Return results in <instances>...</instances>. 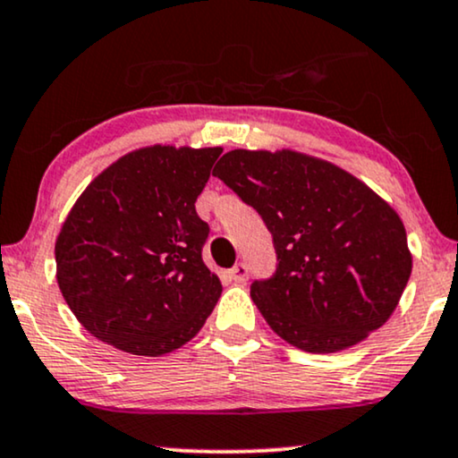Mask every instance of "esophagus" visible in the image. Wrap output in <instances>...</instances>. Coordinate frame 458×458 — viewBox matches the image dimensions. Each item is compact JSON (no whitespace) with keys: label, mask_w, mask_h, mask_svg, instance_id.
Listing matches in <instances>:
<instances>
[{"label":"esophagus","mask_w":458,"mask_h":458,"mask_svg":"<svg viewBox=\"0 0 458 458\" xmlns=\"http://www.w3.org/2000/svg\"><path fill=\"white\" fill-rule=\"evenodd\" d=\"M231 282L235 284H246L248 282V265L246 263H237L233 269L229 271Z\"/></svg>","instance_id":"34e87169"}]
</instances>
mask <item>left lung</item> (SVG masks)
<instances>
[{
    "label": "left lung",
    "instance_id": "obj_1",
    "mask_svg": "<svg viewBox=\"0 0 458 458\" xmlns=\"http://www.w3.org/2000/svg\"><path fill=\"white\" fill-rule=\"evenodd\" d=\"M212 174L271 233L276 271L250 294L276 335L335 353L387 322L412 259L400 216L364 182L293 151H229Z\"/></svg>",
    "mask_w": 458,
    "mask_h": 458
}]
</instances>
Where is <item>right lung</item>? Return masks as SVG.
Segmentation results:
<instances>
[{"mask_svg":"<svg viewBox=\"0 0 458 458\" xmlns=\"http://www.w3.org/2000/svg\"><path fill=\"white\" fill-rule=\"evenodd\" d=\"M221 153L147 147L117 159L75 201L56 240V280L98 341L157 358L204 326L223 286L201 260L210 227L195 201Z\"/></svg>","mask_w":458,"mask_h":458,"instance_id":"add662e5","label":"right lung"}]
</instances>
